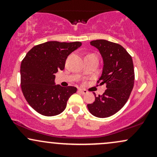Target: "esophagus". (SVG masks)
I'll return each mask as SVG.
<instances>
[{
    "mask_svg": "<svg viewBox=\"0 0 157 157\" xmlns=\"http://www.w3.org/2000/svg\"><path fill=\"white\" fill-rule=\"evenodd\" d=\"M78 91H80V93L83 94H87L88 93V91H86V90H84V89H79Z\"/></svg>",
    "mask_w": 157,
    "mask_h": 157,
    "instance_id": "obj_1",
    "label": "esophagus"
}]
</instances>
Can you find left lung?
Instances as JSON below:
<instances>
[{"instance_id": "left-lung-1", "label": "left lung", "mask_w": 157, "mask_h": 157, "mask_svg": "<svg viewBox=\"0 0 157 157\" xmlns=\"http://www.w3.org/2000/svg\"><path fill=\"white\" fill-rule=\"evenodd\" d=\"M103 59V69L97 83L106 84L102 95L88 104L90 113L99 118L112 116L125 105L134 87V69L132 57L121 45L105 40L90 42Z\"/></svg>"}]
</instances>
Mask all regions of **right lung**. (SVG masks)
Listing matches in <instances>:
<instances>
[{
	"instance_id": "right-lung-1",
	"label": "right lung",
	"mask_w": 157,
	"mask_h": 157,
	"mask_svg": "<svg viewBox=\"0 0 157 157\" xmlns=\"http://www.w3.org/2000/svg\"><path fill=\"white\" fill-rule=\"evenodd\" d=\"M81 45L79 41H48L34 46L25 56L21 65V90L27 102L37 112L52 117L66 109L68 98L77 88L55 85V74L64 69L68 56Z\"/></svg>"
}]
</instances>
